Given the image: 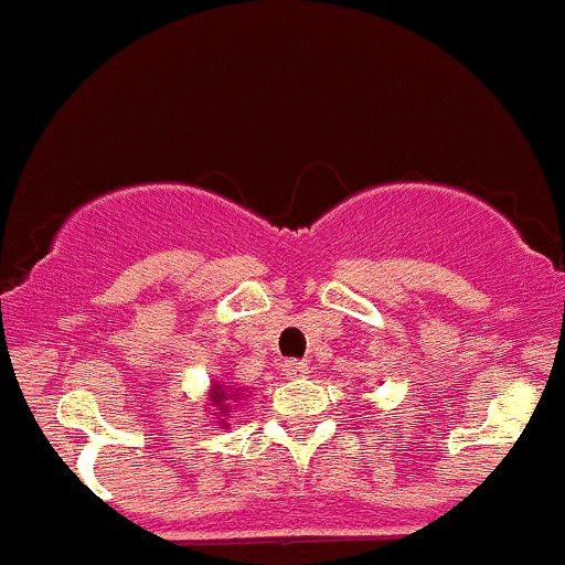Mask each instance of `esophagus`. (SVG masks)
<instances>
[{"instance_id": "obj_1", "label": "esophagus", "mask_w": 565, "mask_h": 565, "mask_svg": "<svg viewBox=\"0 0 565 565\" xmlns=\"http://www.w3.org/2000/svg\"><path fill=\"white\" fill-rule=\"evenodd\" d=\"M282 371H285V376H288V379L307 376V373H309V363H307V360H285Z\"/></svg>"}]
</instances>
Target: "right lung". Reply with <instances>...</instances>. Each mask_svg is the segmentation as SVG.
I'll use <instances>...</instances> for the list:
<instances>
[{"label": "right lung", "mask_w": 565, "mask_h": 565, "mask_svg": "<svg viewBox=\"0 0 565 565\" xmlns=\"http://www.w3.org/2000/svg\"><path fill=\"white\" fill-rule=\"evenodd\" d=\"M226 401H230V390H224V386H221V384H213L211 405H213L215 411H218V414H230V405H226ZM232 401H237V395H232ZM218 424H226V422H218Z\"/></svg>", "instance_id": "right-lung-1"}]
</instances>
